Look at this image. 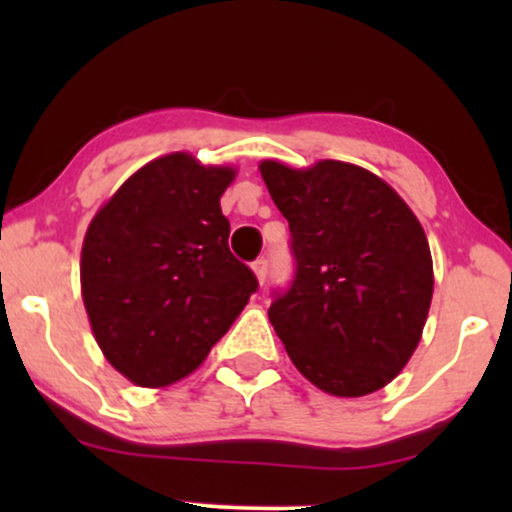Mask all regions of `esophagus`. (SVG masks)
I'll use <instances>...</instances> for the list:
<instances>
[{"label": "esophagus", "instance_id": "obj_1", "mask_svg": "<svg viewBox=\"0 0 512 512\" xmlns=\"http://www.w3.org/2000/svg\"><path fill=\"white\" fill-rule=\"evenodd\" d=\"M252 272H255L257 281H260V284H264V281H267V260L252 262Z\"/></svg>", "mask_w": 512, "mask_h": 512}]
</instances>
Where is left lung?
I'll list each match as a JSON object with an SVG mask.
<instances>
[{"label": "left lung", "instance_id": "1", "mask_svg": "<svg viewBox=\"0 0 512 512\" xmlns=\"http://www.w3.org/2000/svg\"><path fill=\"white\" fill-rule=\"evenodd\" d=\"M291 228L296 279L269 308L293 366L317 390L363 397L402 373L421 342L433 260L414 211L383 178L344 161L260 163Z\"/></svg>", "mask_w": 512, "mask_h": 512}]
</instances>
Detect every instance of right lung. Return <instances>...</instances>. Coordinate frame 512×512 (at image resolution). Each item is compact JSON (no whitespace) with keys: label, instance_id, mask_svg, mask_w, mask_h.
<instances>
[{"label":"right lung","instance_id":"obj_1","mask_svg":"<svg viewBox=\"0 0 512 512\" xmlns=\"http://www.w3.org/2000/svg\"><path fill=\"white\" fill-rule=\"evenodd\" d=\"M233 166L187 151L154 158L96 211L81 245V298L117 373L168 387L202 366L257 289L228 250L221 195Z\"/></svg>","mask_w":512,"mask_h":512}]
</instances>
